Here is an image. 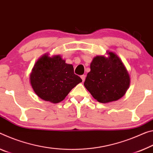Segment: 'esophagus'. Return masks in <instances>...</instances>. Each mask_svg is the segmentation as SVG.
Returning <instances> with one entry per match:
<instances>
[{
  "mask_svg": "<svg viewBox=\"0 0 153 153\" xmlns=\"http://www.w3.org/2000/svg\"><path fill=\"white\" fill-rule=\"evenodd\" d=\"M81 78L82 79V82H84L85 81V78H86V76H84V75H82V76H80Z\"/></svg>",
  "mask_w": 153,
  "mask_h": 153,
  "instance_id": "34e87169",
  "label": "esophagus"
}]
</instances>
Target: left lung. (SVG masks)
<instances>
[{
    "mask_svg": "<svg viewBox=\"0 0 153 153\" xmlns=\"http://www.w3.org/2000/svg\"><path fill=\"white\" fill-rule=\"evenodd\" d=\"M107 54L94 58L84 83L91 95L103 103L123 97L130 85L129 74L122 60L112 52L108 51Z\"/></svg>",
    "mask_w": 153,
    "mask_h": 153,
    "instance_id": "left-lung-1",
    "label": "left lung"
}]
</instances>
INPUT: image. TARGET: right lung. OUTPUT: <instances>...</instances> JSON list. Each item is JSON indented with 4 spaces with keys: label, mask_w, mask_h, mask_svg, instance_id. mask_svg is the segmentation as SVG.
Instances as JSON below:
<instances>
[{
    "label": "right lung",
    "mask_w": 153,
    "mask_h": 153,
    "mask_svg": "<svg viewBox=\"0 0 153 153\" xmlns=\"http://www.w3.org/2000/svg\"><path fill=\"white\" fill-rule=\"evenodd\" d=\"M82 79L74 74V66L67 64L60 55L42 56L34 65L30 83L35 94L43 100L59 103Z\"/></svg>",
    "instance_id": "1"
}]
</instances>
